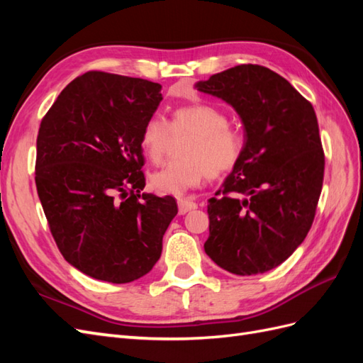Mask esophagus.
<instances>
[{"instance_id": "esophagus-1", "label": "esophagus", "mask_w": 363, "mask_h": 363, "mask_svg": "<svg viewBox=\"0 0 363 363\" xmlns=\"http://www.w3.org/2000/svg\"><path fill=\"white\" fill-rule=\"evenodd\" d=\"M177 203H179V213L180 215H184V213H188L189 211H194V208H196V203H194L189 199H180Z\"/></svg>"}]
</instances>
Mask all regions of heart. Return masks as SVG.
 I'll use <instances>...</instances> for the list:
<instances>
[{"label": "heart", "mask_w": 363, "mask_h": 363, "mask_svg": "<svg viewBox=\"0 0 363 363\" xmlns=\"http://www.w3.org/2000/svg\"><path fill=\"white\" fill-rule=\"evenodd\" d=\"M225 112L212 104L175 108L171 127L160 115L150 116L140 131V150L152 163H160L171 145L172 134L194 133L183 147L186 159L169 162L151 174L150 184L162 195L182 196L207 177H219L236 167L244 151V139L230 128Z\"/></svg>", "instance_id": "b5f03b06"}]
</instances>
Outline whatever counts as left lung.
I'll list each match as a JSON object with an SVG mask.
<instances>
[{"instance_id":"obj_1","label":"left lung","mask_w":363,"mask_h":363,"mask_svg":"<svg viewBox=\"0 0 363 363\" xmlns=\"http://www.w3.org/2000/svg\"><path fill=\"white\" fill-rule=\"evenodd\" d=\"M221 98L244 125V151L208 200L206 255L236 276L279 267L312 227L324 151L312 104L281 75L239 65L195 83Z\"/></svg>"}]
</instances>
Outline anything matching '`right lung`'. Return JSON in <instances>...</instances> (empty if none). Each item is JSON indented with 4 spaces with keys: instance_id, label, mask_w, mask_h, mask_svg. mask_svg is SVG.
Wrapping results in <instances>:
<instances>
[{
    "instance_id": "add662e5",
    "label": "right lung",
    "mask_w": 363,
    "mask_h": 363,
    "mask_svg": "<svg viewBox=\"0 0 363 363\" xmlns=\"http://www.w3.org/2000/svg\"><path fill=\"white\" fill-rule=\"evenodd\" d=\"M162 86L101 71L72 80L43 116L36 188L51 235L69 265L108 283L148 274L177 203L142 194L140 131Z\"/></svg>"
}]
</instances>
